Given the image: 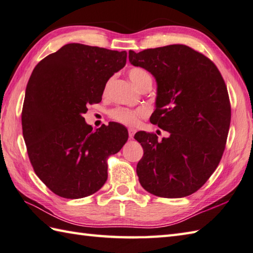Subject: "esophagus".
<instances>
[{"label":"esophagus","instance_id":"obj_1","mask_svg":"<svg viewBox=\"0 0 253 253\" xmlns=\"http://www.w3.org/2000/svg\"><path fill=\"white\" fill-rule=\"evenodd\" d=\"M134 134H135V130H134L133 127L128 128V136H130V138L134 137Z\"/></svg>","mask_w":253,"mask_h":253}]
</instances>
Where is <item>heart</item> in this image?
Instances as JSON below:
<instances>
[{
  "instance_id": "1",
  "label": "heart",
  "mask_w": 253,
  "mask_h": 253,
  "mask_svg": "<svg viewBox=\"0 0 253 253\" xmlns=\"http://www.w3.org/2000/svg\"><path fill=\"white\" fill-rule=\"evenodd\" d=\"M128 77L132 83L135 85L137 88L146 83V82H152V77L148 74L146 70L142 68H132L128 71ZM111 83V79L107 82L105 89L109 87ZM147 111L144 108H138V109H127V108H119L111 112V117L118 122H121L126 126H136L141 118L146 116Z\"/></svg>"
}]
</instances>
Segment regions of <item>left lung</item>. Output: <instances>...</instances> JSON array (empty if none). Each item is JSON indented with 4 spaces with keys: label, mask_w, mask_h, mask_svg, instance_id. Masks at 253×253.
<instances>
[{
    "label": "left lung",
    "mask_w": 253,
    "mask_h": 253,
    "mask_svg": "<svg viewBox=\"0 0 253 253\" xmlns=\"http://www.w3.org/2000/svg\"><path fill=\"white\" fill-rule=\"evenodd\" d=\"M128 60L157 84L151 122L169 133L140 131L144 155L136 166L142 187L162 198H184L208 181L223 156L230 126L227 87L210 59L184 44L128 51Z\"/></svg>",
    "instance_id": "1"
}]
</instances>
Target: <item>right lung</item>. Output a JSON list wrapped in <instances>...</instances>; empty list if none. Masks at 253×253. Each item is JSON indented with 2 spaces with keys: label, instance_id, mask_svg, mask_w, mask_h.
Returning a JSON list of instances; mask_svg holds the SVG:
<instances>
[{
  "label": "right lung",
  "instance_id": "obj_1",
  "mask_svg": "<svg viewBox=\"0 0 253 253\" xmlns=\"http://www.w3.org/2000/svg\"><path fill=\"white\" fill-rule=\"evenodd\" d=\"M126 51L68 43L36 65L26 87L22 126L39 179L61 198L97 192L108 178L107 158L127 141L126 126L96 131L83 117L101 101L106 83L125 68Z\"/></svg>",
  "mask_w": 253,
  "mask_h": 253
}]
</instances>
